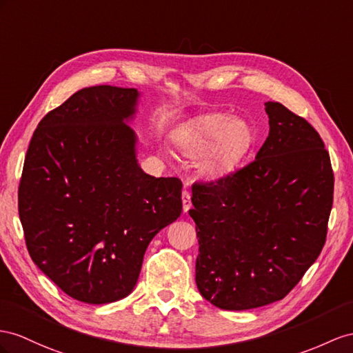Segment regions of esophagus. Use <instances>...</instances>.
Masks as SVG:
<instances>
[{
  "mask_svg": "<svg viewBox=\"0 0 353 353\" xmlns=\"http://www.w3.org/2000/svg\"><path fill=\"white\" fill-rule=\"evenodd\" d=\"M182 203H183V212H189V209H191V195H189L188 191H183L182 192Z\"/></svg>",
  "mask_w": 353,
  "mask_h": 353,
  "instance_id": "esophagus-1",
  "label": "esophagus"
}]
</instances>
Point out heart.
Listing matches in <instances>:
<instances>
[{
    "instance_id": "1",
    "label": "heart",
    "mask_w": 353,
    "mask_h": 353,
    "mask_svg": "<svg viewBox=\"0 0 353 353\" xmlns=\"http://www.w3.org/2000/svg\"><path fill=\"white\" fill-rule=\"evenodd\" d=\"M249 137L246 122L228 119L223 113H209L180 126L173 135V143L185 158L195 159L203 154L198 170L205 179L214 180L236 165Z\"/></svg>"
}]
</instances>
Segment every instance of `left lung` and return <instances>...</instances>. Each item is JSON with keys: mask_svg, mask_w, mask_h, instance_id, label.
Segmentation results:
<instances>
[{"mask_svg": "<svg viewBox=\"0 0 353 353\" xmlns=\"http://www.w3.org/2000/svg\"><path fill=\"white\" fill-rule=\"evenodd\" d=\"M265 112L270 132L255 161L192 186L189 214L200 245L195 282L223 310L282 300L327 239L334 174L321 135L283 104L268 101Z\"/></svg>", "mask_w": 353, "mask_h": 353, "instance_id": "1", "label": "left lung"}]
</instances>
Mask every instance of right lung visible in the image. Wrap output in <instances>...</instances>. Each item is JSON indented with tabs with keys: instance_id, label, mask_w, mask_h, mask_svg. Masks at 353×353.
I'll return each instance as SVG.
<instances>
[{
	"instance_id": "1",
	"label": "right lung",
	"mask_w": 353,
	"mask_h": 353,
	"mask_svg": "<svg viewBox=\"0 0 353 353\" xmlns=\"http://www.w3.org/2000/svg\"><path fill=\"white\" fill-rule=\"evenodd\" d=\"M140 92L85 88L43 117L25 157L19 218L30 255L67 295L122 300L157 234L182 213V182L153 177L130 123Z\"/></svg>"
}]
</instances>
